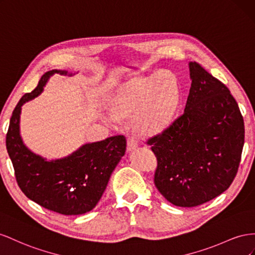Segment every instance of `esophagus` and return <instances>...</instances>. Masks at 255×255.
Here are the masks:
<instances>
[{
  "label": "esophagus",
  "instance_id": "esophagus-1",
  "mask_svg": "<svg viewBox=\"0 0 255 255\" xmlns=\"http://www.w3.org/2000/svg\"><path fill=\"white\" fill-rule=\"evenodd\" d=\"M137 147V141L134 139V137H129L127 141V150L128 151H132Z\"/></svg>",
  "mask_w": 255,
  "mask_h": 255
}]
</instances>
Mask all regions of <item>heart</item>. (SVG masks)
<instances>
[{
    "label": "heart",
    "mask_w": 255,
    "mask_h": 255,
    "mask_svg": "<svg viewBox=\"0 0 255 255\" xmlns=\"http://www.w3.org/2000/svg\"><path fill=\"white\" fill-rule=\"evenodd\" d=\"M179 99L176 76L170 70H160L121 86L110 100L112 113L107 115V121L118 124L122 119L133 116V127L137 133L155 135L170 125Z\"/></svg>",
    "instance_id": "b5f03b06"
}]
</instances>
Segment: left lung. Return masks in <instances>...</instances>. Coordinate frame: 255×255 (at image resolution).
<instances>
[{"mask_svg": "<svg viewBox=\"0 0 255 255\" xmlns=\"http://www.w3.org/2000/svg\"><path fill=\"white\" fill-rule=\"evenodd\" d=\"M184 113L146 142L157 158L155 186L175 206L215 199L234 180L245 143V124L235 98L199 63Z\"/></svg>", "mask_w": 255, "mask_h": 255, "instance_id": "obj_1", "label": "left lung"}]
</instances>
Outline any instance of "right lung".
<instances>
[{"label":"right lung","instance_id":"add662e5","mask_svg":"<svg viewBox=\"0 0 255 255\" xmlns=\"http://www.w3.org/2000/svg\"><path fill=\"white\" fill-rule=\"evenodd\" d=\"M55 74L68 75V71L46 72L36 89L20 99L10 118L6 148L18 186L28 199L62 215H82L99 202L115 166L125 155L126 137L114 135L86 143L69 156L55 160H47L28 149L20 135L21 107L40 95Z\"/></svg>","mask_w":255,"mask_h":255}]
</instances>
